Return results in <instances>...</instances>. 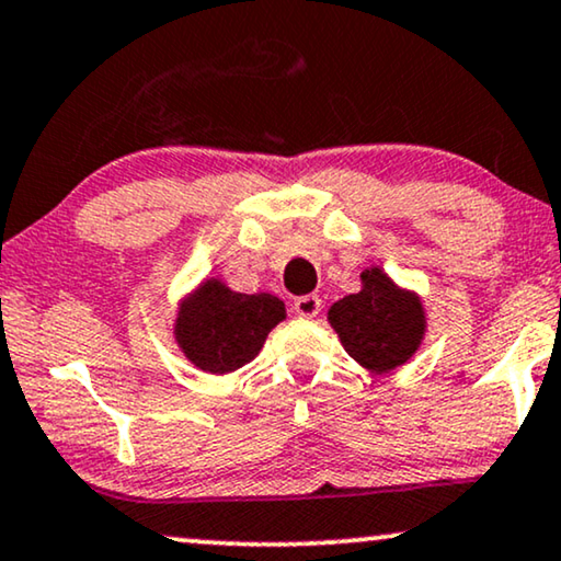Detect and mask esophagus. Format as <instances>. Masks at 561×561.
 <instances>
[{
  "mask_svg": "<svg viewBox=\"0 0 561 561\" xmlns=\"http://www.w3.org/2000/svg\"><path fill=\"white\" fill-rule=\"evenodd\" d=\"M299 318H318L322 310V299L318 295H305L295 299V307H291Z\"/></svg>",
  "mask_w": 561,
  "mask_h": 561,
  "instance_id": "esophagus-1",
  "label": "esophagus"
}]
</instances>
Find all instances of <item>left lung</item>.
Returning a JSON list of instances; mask_svg holds the SVG:
<instances>
[{"label":"left lung","mask_w":561,"mask_h":561,"mask_svg":"<svg viewBox=\"0 0 561 561\" xmlns=\"http://www.w3.org/2000/svg\"><path fill=\"white\" fill-rule=\"evenodd\" d=\"M328 322L345 353L376 376L404 366L427 333L420 295L399 287L381 266L360 272V291L337 299Z\"/></svg>","instance_id":"8db88e82"}]
</instances>
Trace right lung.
Wrapping results in <instances>:
<instances>
[{"instance_id":"obj_1","label":"right lung","mask_w":561,"mask_h":561,"mask_svg":"<svg viewBox=\"0 0 561 561\" xmlns=\"http://www.w3.org/2000/svg\"><path fill=\"white\" fill-rule=\"evenodd\" d=\"M284 318V302L270 291L243 295L210 277L180 299L175 341L193 366L224 376L254 360Z\"/></svg>"}]
</instances>
